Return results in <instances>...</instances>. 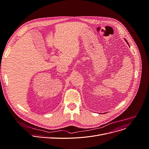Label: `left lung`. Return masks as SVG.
<instances>
[{
	"instance_id": "obj_1",
	"label": "left lung",
	"mask_w": 149,
	"mask_h": 149,
	"mask_svg": "<svg viewBox=\"0 0 149 149\" xmlns=\"http://www.w3.org/2000/svg\"><path fill=\"white\" fill-rule=\"evenodd\" d=\"M127 43H128V42H127Z\"/></svg>"
}]
</instances>
